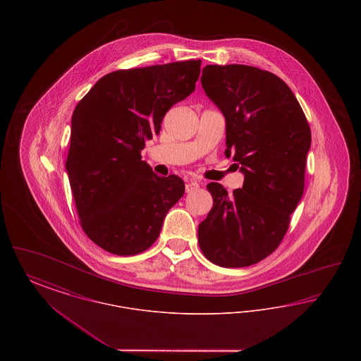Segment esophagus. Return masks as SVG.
Wrapping results in <instances>:
<instances>
[{
  "label": "esophagus",
  "instance_id": "1",
  "mask_svg": "<svg viewBox=\"0 0 361 361\" xmlns=\"http://www.w3.org/2000/svg\"><path fill=\"white\" fill-rule=\"evenodd\" d=\"M197 189H199V183L196 180H189L187 185H185V192L187 193H192V192H195Z\"/></svg>",
  "mask_w": 361,
  "mask_h": 361
}]
</instances>
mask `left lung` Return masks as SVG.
<instances>
[{
  "label": "left lung",
  "instance_id": "obj_1",
  "mask_svg": "<svg viewBox=\"0 0 361 361\" xmlns=\"http://www.w3.org/2000/svg\"><path fill=\"white\" fill-rule=\"evenodd\" d=\"M202 85L226 118V155L245 174L233 196L209 183L214 204L197 242L224 268L257 264L284 238L305 190L309 121L288 85L246 65H207ZM236 165V164H235Z\"/></svg>",
  "mask_w": 361,
  "mask_h": 361
}]
</instances>
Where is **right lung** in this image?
Masks as SVG:
<instances>
[{
  "label": "right lung",
  "mask_w": 361,
  "mask_h": 361,
  "mask_svg": "<svg viewBox=\"0 0 361 361\" xmlns=\"http://www.w3.org/2000/svg\"><path fill=\"white\" fill-rule=\"evenodd\" d=\"M200 65L192 59L112 71L73 112L66 169L80 224L112 255L147 250L184 195L178 176H157L140 152L165 114L195 90Z\"/></svg>",
  "instance_id": "add662e5"
}]
</instances>
